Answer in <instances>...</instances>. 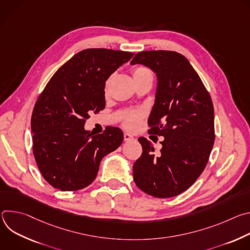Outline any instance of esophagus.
Listing matches in <instances>:
<instances>
[{
  "instance_id": "obj_1",
  "label": "esophagus",
  "mask_w": 250,
  "mask_h": 250,
  "mask_svg": "<svg viewBox=\"0 0 250 250\" xmlns=\"http://www.w3.org/2000/svg\"><path fill=\"white\" fill-rule=\"evenodd\" d=\"M133 137H132V135L131 134H129L128 132H125L124 133V139H125V141H128V140H131Z\"/></svg>"
}]
</instances>
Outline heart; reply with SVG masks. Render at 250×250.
Listing matches in <instances>:
<instances>
[{"label":"heart","instance_id":"1","mask_svg":"<svg viewBox=\"0 0 250 250\" xmlns=\"http://www.w3.org/2000/svg\"><path fill=\"white\" fill-rule=\"evenodd\" d=\"M132 75L134 80H140L145 78H152V74L150 71L144 66H138L133 69ZM142 118H144V113L141 111H128L125 115L124 119V125L128 129H134L138 126L139 123L141 122Z\"/></svg>","mask_w":250,"mask_h":250}]
</instances>
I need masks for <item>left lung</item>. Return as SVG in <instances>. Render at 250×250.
I'll return each instance as SVG.
<instances>
[{"mask_svg": "<svg viewBox=\"0 0 250 250\" xmlns=\"http://www.w3.org/2000/svg\"><path fill=\"white\" fill-rule=\"evenodd\" d=\"M156 74L149 131L163 136L158 156L139 137L141 156L133 164V180L145 193L171 198L191 187L204 171L215 141V115L209 94L188 59L167 50L141 51L130 61Z\"/></svg>", "mask_w": 250, "mask_h": 250, "instance_id": "obj_1", "label": "left lung"}]
</instances>
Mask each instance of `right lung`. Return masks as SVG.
I'll return each instance as SVG.
<instances>
[{"mask_svg": "<svg viewBox=\"0 0 250 250\" xmlns=\"http://www.w3.org/2000/svg\"><path fill=\"white\" fill-rule=\"evenodd\" d=\"M133 53L89 48L75 54L52 76L33 108L32 149L44 179L61 191L86 188L104 156L124 140L118 127L93 135L84 125L104 109L105 81Z\"/></svg>", "mask_w": 250, "mask_h": 250, "instance_id": "obj_1", "label": "right lung"}]
</instances>
